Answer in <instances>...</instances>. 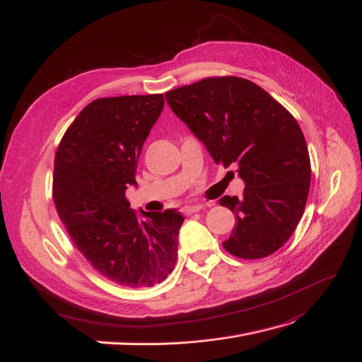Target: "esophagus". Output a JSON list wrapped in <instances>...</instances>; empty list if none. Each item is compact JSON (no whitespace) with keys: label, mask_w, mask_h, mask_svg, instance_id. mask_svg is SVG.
<instances>
[{"label":"esophagus","mask_w":362,"mask_h":362,"mask_svg":"<svg viewBox=\"0 0 362 362\" xmlns=\"http://www.w3.org/2000/svg\"><path fill=\"white\" fill-rule=\"evenodd\" d=\"M202 207H203L202 204L185 206V207H182V214H183V215H192V214H195V212H200V209H202Z\"/></svg>","instance_id":"34e87169"}]
</instances>
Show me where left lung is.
Listing matches in <instances>:
<instances>
[{"mask_svg": "<svg viewBox=\"0 0 362 362\" xmlns=\"http://www.w3.org/2000/svg\"><path fill=\"white\" fill-rule=\"evenodd\" d=\"M165 99L216 164L238 167L245 182L240 198L219 200L236 218L226 251L257 260L281 248L304 214L311 180L307 143L293 115L238 76L204 78Z\"/></svg>", "mask_w": 362, "mask_h": 362, "instance_id": "1", "label": "left lung"}]
</instances>
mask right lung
<instances>
[{"label": "right lung", "instance_id": "obj_1", "mask_svg": "<svg viewBox=\"0 0 362 362\" xmlns=\"http://www.w3.org/2000/svg\"><path fill=\"white\" fill-rule=\"evenodd\" d=\"M162 108V95L93 100L55 151L58 216L93 269L126 287L162 283L177 260L180 212L141 211V221L124 197L136 185L138 158Z\"/></svg>", "mask_w": 362, "mask_h": 362}]
</instances>
